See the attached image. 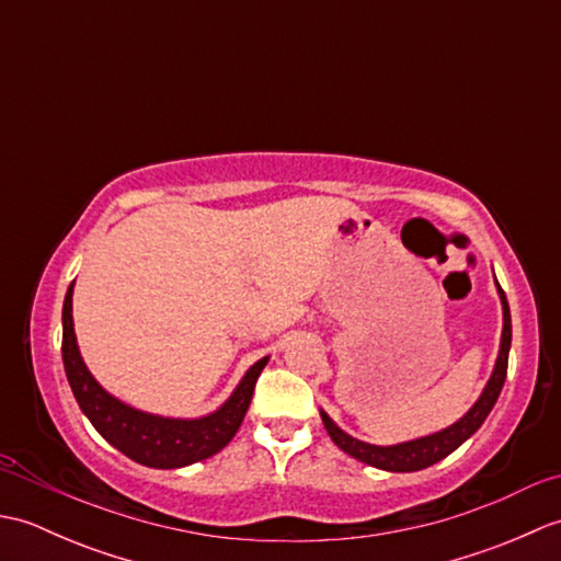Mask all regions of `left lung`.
Instances as JSON below:
<instances>
[{"mask_svg":"<svg viewBox=\"0 0 561 561\" xmlns=\"http://www.w3.org/2000/svg\"><path fill=\"white\" fill-rule=\"evenodd\" d=\"M494 282H496V277H494ZM496 294H499V299H502L504 328H502V342H499L494 371H492L490 380H486L484 390L480 392L478 402H474L458 422H453L450 426L440 428V432L412 438V440H402V444H396V446H376V444H366V440L354 438L347 432H342V428L330 420V414L325 410H320V420H323L330 438L335 440V446L347 453V456L362 460L366 465H374V468H378V470L416 472V470L428 468V465H434L438 460H444L458 446H462L474 432H478V428L484 424L486 414H490L496 404V398L504 388L506 368H508L511 311H508L506 294L502 287H499V282H496Z\"/></svg>","mask_w":561,"mask_h":561,"instance_id":"1","label":"left lung"}]
</instances>
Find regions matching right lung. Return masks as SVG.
I'll list each match as a JSON object with an SVG mask.
<instances>
[{"label": "right lung", "instance_id": "1", "mask_svg": "<svg viewBox=\"0 0 561 561\" xmlns=\"http://www.w3.org/2000/svg\"><path fill=\"white\" fill-rule=\"evenodd\" d=\"M71 294H75V282L69 284L62 306L65 374L81 412L113 448L147 468L173 470L211 458L229 444L243 422L248 404L253 400L255 380L267 366L270 356H262L250 366L229 400L209 414L181 420V416H161L137 410L111 396L83 364L75 335V318H71Z\"/></svg>", "mask_w": 561, "mask_h": 561}]
</instances>
